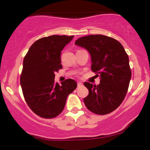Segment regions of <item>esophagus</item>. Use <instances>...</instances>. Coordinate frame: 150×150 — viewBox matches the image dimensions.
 I'll list each match as a JSON object with an SVG mask.
<instances>
[{"instance_id":"1","label":"esophagus","mask_w":150,"mask_h":150,"mask_svg":"<svg viewBox=\"0 0 150 150\" xmlns=\"http://www.w3.org/2000/svg\"><path fill=\"white\" fill-rule=\"evenodd\" d=\"M83 86V83L81 82H78V87H81Z\"/></svg>"}]
</instances>
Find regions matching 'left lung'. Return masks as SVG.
Returning a JSON list of instances; mask_svg holds the SVG:
<instances>
[{"mask_svg":"<svg viewBox=\"0 0 150 150\" xmlns=\"http://www.w3.org/2000/svg\"><path fill=\"white\" fill-rule=\"evenodd\" d=\"M75 44L89 52L91 70L100 79L97 86L84 83L89 90L84 103L93 113H110L122 104L128 91L132 75L128 54L118 41L102 35L82 37Z\"/></svg>","mask_w":150,"mask_h":150,"instance_id":"obj_1","label":"left lung"}]
</instances>
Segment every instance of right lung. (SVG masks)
<instances>
[{
    "label": "right lung",
    "mask_w": 150,
    "mask_h": 150,
    "mask_svg": "<svg viewBox=\"0 0 150 150\" xmlns=\"http://www.w3.org/2000/svg\"><path fill=\"white\" fill-rule=\"evenodd\" d=\"M73 38V35L41 38L30 47L24 58L20 85L24 99L30 109L43 118L59 115L67 97L77 87L71 79L61 85L54 82V73L62 68L61 51Z\"/></svg>",
    "instance_id": "add662e5"
}]
</instances>
